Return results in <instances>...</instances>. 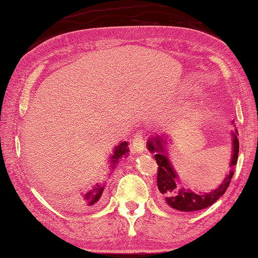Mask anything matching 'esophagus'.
Masks as SVG:
<instances>
[{"label":"esophagus","mask_w":258,"mask_h":258,"mask_svg":"<svg viewBox=\"0 0 258 258\" xmlns=\"http://www.w3.org/2000/svg\"><path fill=\"white\" fill-rule=\"evenodd\" d=\"M133 150L137 153H143L145 149V141H144V135L142 133H136L133 138Z\"/></svg>","instance_id":"esophagus-1"}]
</instances>
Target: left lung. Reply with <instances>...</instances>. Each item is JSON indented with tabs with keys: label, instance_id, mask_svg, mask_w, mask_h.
Segmentation results:
<instances>
[{
	"label": "left lung",
	"instance_id": "1",
	"mask_svg": "<svg viewBox=\"0 0 258 258\" xmlns=\"http://www.w3.org/2000/svg\"><path fill=\"white\" fill-rule=\"evenodd\" d=\"M233 136V152L231 159V170L226 175L225 180L219 184V187L209 192H194L188 189L181 188L179 185V177L172 168V165L166 153V142L162 137L156 136L148 142V149L154 154V159L158 165L157 185L161 194V201L166 207L177 210V211L190 212L197 211L212 205L217 200L224 195L231 183L233 176V168L237 162L239 154V140H237V130L232 134Z\"/></svg>",
	"mask_w": 258,
	"mask_h": 258
}]
</instances>
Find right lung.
<instances>
[{
  "label": "right lung",
  "instance_id": "add662e5",
  "mask_svg": "<svg viewBox=\"0 0 258 258\" xmlns=\"http://www.w3.org/2000/svg\"><path fill=\"white\" fill-rule=\"evenodd\" d=\"M126 146H128V143L122 142L120 145L115 148V151H114V154L112 156V158H110V162H112L113 168H114V166L117 164L118 159L122 158V156H124L125 153L129 152ZM102 191H104V187H101V185H97L96 188L92 189L91 191L86 194L84 198H79V200L71 201V203L69 205L71 208H82L83 205H89V207H91V205L96 204L97 202L100 200Z\"/></svg>",
  "mask_w": 258,
  "mask_h": 258
}]
</instances>
